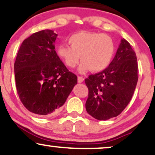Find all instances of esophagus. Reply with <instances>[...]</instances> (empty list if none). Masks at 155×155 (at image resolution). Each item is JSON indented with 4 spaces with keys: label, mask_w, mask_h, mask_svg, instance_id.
<instances>
[{
    "label": "esophagus",
    "mask_w": 155,
    "mask_h": 155,
    "mask_svg": "<svg viewBox=\"0 0 155 155\" xmlns=\"http://www.w3.org/2000/svg\"><path fill=\"white\" fill-rule=\"evenodd\" d=\"M78 82L79 83H81V82H83L84 81V78L82 77V76H78Z\"/></svg>",
    "instance_id": "esophagus-1"
}]
</instances>
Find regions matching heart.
Returning a JSON list of instances; mask_svg holds the SVG:
<instances>
[{
	"instance_id": "b5f03b06",
	"label": "heart",
	"mask_w": 155,
	"mask_h": 155,
	"mask_svg": "<svg viewBox=\"0 0 155 155\" xmlns=\"http://www.w3.org/2000/svg\"><path fill=\"white\" fill-rule=\"evenodd\" d=\"M71 45L61 44L57 47V54L63 63L74 68L81 61L79 68L81 74L92 69L94 72L105 70L114 56L115 45L112 37L105 34L81 31L68 38Z\"/></svg>"
}]
</instances>
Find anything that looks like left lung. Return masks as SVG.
<instances>
[{
  "label": "left lung",
  "instance_id": "8db88e82",
  "mask_svg": "<svg viewBox=\"0 0 155 155\" xmlns=\"http://www.w3.org/2000/svg\"><path fill=\"white\" fill-rule=\"evenodd\" d=\"M137 81V55L123 38L109 66L85 79L89 89L87 112L99 120L118 116L131 101Z\"/></svg>",
  "mask_w": 155,
  "mask_h": 155
}]
</instances>
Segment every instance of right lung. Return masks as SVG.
<instances>
[{"label":"right lung","mask_w":155,"mask_h":155,"mask_svg":"<svg viewBox=\"0 0 155 155\" xmlns=\"http://www.w3.org/2000/svg\"><path fill=\"white\" fill-rule=\"evenodd\" d=\"M57 36L50 29L32 34L23 41L14 63L18 97L24 107L38 116L58 110L77 84V76L55 52Z\"/></svg>","instance_id":"right-lung-1"}]
</instances>
